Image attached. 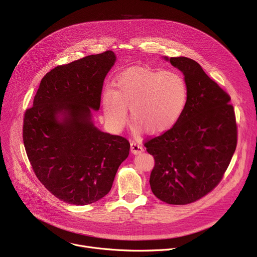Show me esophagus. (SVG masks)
I'll list each match as a JSON object with an SVG mask.
<instances>
[{"label": "esophagus", "instance_id": "obj_1", "mask_svg": "<svg viewBox=\"0 0 257 257\" xmlns=\"http://www.w3.org/2000/svg\"><path fill=\"white\" fill-rule=\"evenodd\" d=\"M130 150H131V152L133 153V154H140V153H142L143 151H144V148H143V146L142 145H140L139 143H136V142H132L131 144H130Z\"/></svg>", "mask_w": 257, "mask_h": 257}]
</instances>
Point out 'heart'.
I'll return each mask as SVG.
<instances>
[{"label": "heart", "mask_w": 257, "mask_h": 257, "mask_svg": "<svg viewBox=\"0 0 257 257\" xmlns=\"http://www.w3.org/2000/svg\"><path fill=\"white\" fill-rule=\"evenodd\" d=\"M114 89L106 87L101 105L106 124L119 131L131 117L134 129L161 133L172 128L180 118L187 102V85L177 72L151 67H131L114 80Z\"/></svg>", "instance_id": "b5f03b06"}]
</instances>
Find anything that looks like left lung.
I'll return each mask as SVG.
<instances>
[{
  "instance_id": "8db88e82",
  "label": "left lung",
  "mask_w": 257,
  "mask_h": 257,
  "mask_svg": "<svg viewBox=\"0 0 257 257\" xmlns=\"http://www.w3.org/2000/svg\"><path fill=\"white\" fill-rule=\"evenodd\" d=\"M184 76L187 102L170 130L145 144L154 156L150 186L169 204L184 205L204 197L218 185L237 142L230 97L201 65L187 57H163Z\"/></svg>"
}]
</instances>
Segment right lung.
Here are the masks:
<instances>
[{
    "label": "right lung",
    "mask_w": 257,
    "mask_h": 257,
    "mask_svg": "<svg viewBox=\"0 0 257 257\" xmlns=\"http://www.w3.org/2000/svg\"><path fill=\"white\" fill-rule=\"evenodd\" d=\"M112 51L59 65L40 81L33 107L26 111L23 139L38 180L59 200L87 205L111 190L128 157L125 139L94 126Z\"/></svg>",
    "instance_id": "add662e5"
}]
</instances>
